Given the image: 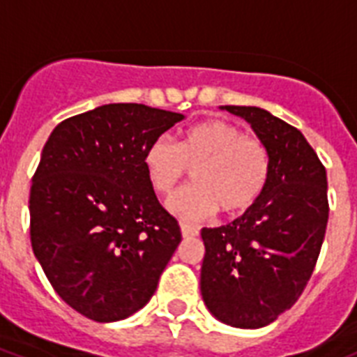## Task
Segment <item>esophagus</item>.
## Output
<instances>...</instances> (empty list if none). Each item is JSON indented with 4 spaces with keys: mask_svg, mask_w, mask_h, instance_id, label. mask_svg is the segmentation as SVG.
Wrapping results in <instances>:
<instances>
[{
    "mask_svg": "<svg viewBox=\"0 0 357 357\" xmlns=\"http://www.w3.org/2000/svg\"><path fill=\"white\" fill-rule=\"evenodd\" d=\"M179 226H181V235H183L185 238H187V237H196V235H198V228H195V226H190V224L181 222V224H179Z\"/></svg>",
    "mask_w": 357,
    "mask_h": 357,
    "instance_id": "esophagus-1",
    "label": "esophagus"
}]
</instances>
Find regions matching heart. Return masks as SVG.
Listing matches in <instances>:
<instances>
[{
  "instance_id": "heart-1",
  "label": "heart",
  "mask_w": 357,
  "mask_h": 357,
  "mask_svg": "<svg viewBox=\"0 0 357 357\" xmlns=\"http://www.w3.org/2000/svg\"><path fill=\"white\" fill-rule=\"evenodd\" d=\"M195 174V185L174 196L168 207L187 220H200L220 209L243 215L257 204L271 176L266 146L224 120H209L185 131L181 142L161 135L144 151V172L157 195L170 196Z\"/></svg>"
}]
</instances>
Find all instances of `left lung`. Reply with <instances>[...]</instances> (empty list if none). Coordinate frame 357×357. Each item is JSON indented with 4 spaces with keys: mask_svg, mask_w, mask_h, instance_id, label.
Returning <instances> with one entry per match:
<instances>
[{
    "mask_svg": "<svg viewBox=\"0 0 357 357\" xmlns=\"http://www.w3.org/2000/svg\"><path fill=\"white\" fill-rule=\"evenodd\" d=\"M252 126L271 155L263 195L243 217L204 228L202 298L224 324L261 328L300 298L328 224L326 168L305 137L259 107L224 105Z\"/></svg>",
    "mask_w": 357,
    "mask_h": 357,
    "instance_id": "8db88e82",
    "label": "left lung"
}]
</instances>
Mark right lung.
<instances>
[{
	"instance_id": "1",
	"label": "right lung",
	"mask_w": 357,
	"mask_h": 357,
	"mask_svg": "<svg viewBox=\"0 0 357 357\" xmlns=\"http://www.w3.org/2000/svg\"><path fill=\"white\" fill-rule=\"evenodd\" d=\"M183 114L109 103L66 119L42 150L29 195L31 246L55 293L86 319L144 307L181 243L144 151Z\"/></svg>"
}]
</instances>
